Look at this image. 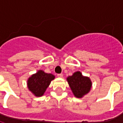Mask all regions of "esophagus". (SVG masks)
I'll use <instances>...</instances> for the list:
<instances>
[{"label":"esophagus","mask_w":123,"mask_h":123,"mask_svg":"<svg viewBox=\"0 0 123 123\" xmlns=\"http://www.w3.org/2000/svg\"><path fill=\"white\" fill-rule=\"evenodd\" d=\"M57 77H59V78H62L63 77V75L62 73H60V74H57Z\"/></svg>","instance_id":"esophagus-1"}]
</instances>
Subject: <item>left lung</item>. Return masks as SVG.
I'll use <instances>...</instances> for the list:
<instances>
[{
  "label": "left lung",
  "instance_id": "1",
  "mask_svg": "<svg viewBox=\"0 0 123 123\" xmlns=\"http://www.w3.org/2000/svg\"><path fill=\"white\" fill-rule=\"evenodd\" d=\"M69 86L75 97L80 98L90 91L92 82L87 77H84L81 72L77 71L67 78Z\"/></svg>",
  "mask_w": 123,
  "mask_h": 123
}]
</instances>
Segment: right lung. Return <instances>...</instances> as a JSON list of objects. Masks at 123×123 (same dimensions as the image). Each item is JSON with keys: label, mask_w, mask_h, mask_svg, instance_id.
<instances>
[{"label": "right lung", "mask_w": 123, "mask_h": 123, "mask_svg": "<svg viewBox=\"0 0 123 123\" xmlns=\"http://www.w3.org/2000/svg\"><path fill=\"white\" fill-rule=\"evenodd\" d=\"M55 79V76L51 73H44L39 70L37 73L32 75L27 80V87L30 91L37 97L44 94L51 81Z\"/></svg>", "instance_id": "obj_1"}]
</instances>
